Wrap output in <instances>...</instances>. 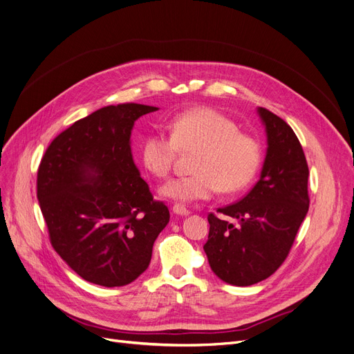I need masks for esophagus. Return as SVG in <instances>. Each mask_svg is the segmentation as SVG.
Masks as SVG:
<instances>
[{"instance_id":"esophagus-1","label":"esophagus","mask_w":354,"mask_h":354,"mask_svg":"<svg viewBox=\"0 0 354 354\" xmlns=\"http://www.w3.org/2000/svg\"><path fill=\"white\" fill-rule=\"evenodd\" d=\"M172 211H174V214H176V215H189V214H191L189 209H187L185 207L180 205V204H175L174 208H172Z\"/></svg>"}]
</instances>
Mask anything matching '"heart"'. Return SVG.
<instances>
[{
	"label": "heart",
	"instance_id": "b5f03b06",
	"mask_svg": "<svg viewBox=\"0 0 354 354\" xmlns=\"http://www.w3.org/2000/svg\"><path fill=\"white\" fill-rule=\"evenodd\" d=\"M169 137L150 133L142 143L145 167L158 178L172 171L178 153H192L191 175L167 180L162 196L179 203L211 198L217 189L233 195L248 188L262 163V146L256 137L239 131L233 120L209 110L192 109L167 126Z\"/></svg>",
	"mask_w": 354,
	"mask_h": 354
}]
</instances>
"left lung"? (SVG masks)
I'll return each mask as SVG.
<instances>
[{"mask_svg":"<svg viewBox=\"0 0 354 354\" xmlns=\"http://www.w3.org/2000/svg\"><path fill=\"white\" fill-rule=\"evenodd\" d=\"M257 113L268 136L260 179L239 203L217 209L225 218L208 215L204 244L212 272L236 286L257 283L279 269L310 207V171L297 134L272 111L259 106Z\"/></svg>","mask_w":354,"mask_h":354,"instance_id":"obj_1","label":"left lung"}]
</instances>
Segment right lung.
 I'll list each match as a JSON object with an SVG mask.
<instances>
[{"label": "right lung", "mask_w": 354, "mask_h": 354, "mask_svg": "<svg viewBox=\"0 0 354 354\" xmlns=\"http://www.w3.org/2000/svg\"><path fill=\"white\" fill-rule=\"evenodd\" d=\"M143 104L97 110L55 137L37 171V199L56 253L82 279L124 286L147 269L153 243L169 223L134 165V121Z\"/></svg>", "instance_id": "obj_1"}]
</instances>
